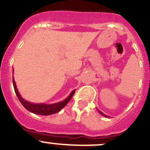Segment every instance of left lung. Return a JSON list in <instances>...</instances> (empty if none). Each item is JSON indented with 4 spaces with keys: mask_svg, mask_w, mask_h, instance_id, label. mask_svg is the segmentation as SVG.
Listing matches in <instances>:
<instances>
[{
    "mask_svg": "<svg viewBox=\"0 0 150 150\" xmlns=\"http://www.w3.org/2000/svg\"><path fill=\"white\" fill-rule=\"evenodd\" d=\"M98 111H99V113H100V114H101V115H102V116H103V117H108V116H107V115H106V114H103V112H102V111H100V110H98Z\"/></svg>",
    "mask_w": 150,
    "mask_h": 150,
    "instance_id": "obj_1",
    "label": "left lung"
}]
</instances>
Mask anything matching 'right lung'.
Instances as JSON below:
<instances>
[{"label": "right lung", "mask_w": 150, "mask_h": 150, "mask_svg": "<svg viewBox=\"0 0 150 150\" xmlns=\"http://www.w3.org/2000/svg\"><path fill=\"white\" fill-rule=\"evenodd\" d=\"M13 70H14V69H13ZM12 81L14 91H15L16 94H17V97H18L19 100H20V102L21 103V104L23 105L25 107V108L27 109L28 110H29L30 112H32L33 114H39V115L47 116L58 113L59 110H62V109L69 103V101L71 100V98L72 97L73 94H75V90H73V91L70 93V94H69V97H68L67 98H66L64 100H63V101L59 102V103L50 105L42 104V103H41V104H35V103H32L28 101H26V100H25L24 99L21 97V95H20V93H19L18 90H17V86H16V83L15 81H14V77L12 78Z\"/></svg>", "instance_id": "right-lung-1"}]
</instances>
